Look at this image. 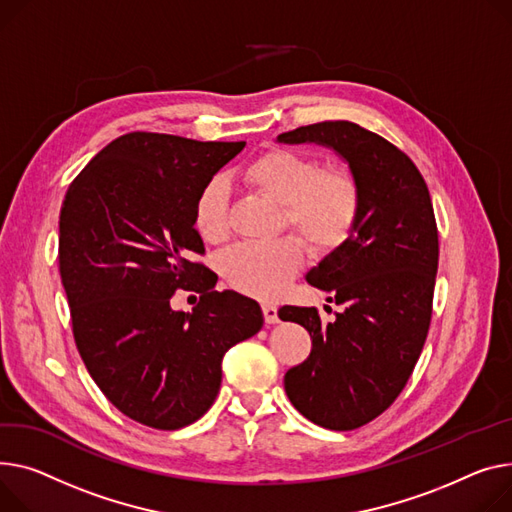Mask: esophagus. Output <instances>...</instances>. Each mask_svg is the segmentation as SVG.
Masks as SVG:
<instances>
[{"label": "esophagus", "mask_w": 512, "mask_h": 512, "mask_svg": "<svg viewBox=\"0 0 512 512\" xmlns=\"http://www.w3.org/2000/svg\"><path fill=\"white\" fill-rule=\"evenodd\" d=\"M263 317H265V323H269V325L278 323V306L265 302L263 304Z\"/></svg>", "instance_id": "1"}]
</instances>
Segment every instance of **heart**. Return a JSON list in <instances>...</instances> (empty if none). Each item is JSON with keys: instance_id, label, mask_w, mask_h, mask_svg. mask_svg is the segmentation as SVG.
I'll list each match as a JSON object with an SVG mask.
<instances>
[{"instance_id": "b5f03b06", "label": "heart", "mask_w": 512, "mask_h": 512, "mask_svg": "<svg viewBox=\"0 0 512 512\" xmlns=\"http://www.w3.org/2000/svg\"><path fill=\"white\" fill-rule=\"evenodd\" d=\"M243 179L257 193L276 201L286 222L319 255L333 253L352 236L362 195L346 166L319 168V160L296 150L274 148L257 156ZM193 226L203 241L222 243L230 230V187L224 177L206 181L193 203ZM304 263L296 236L267 245H238L222 259L226 282L255 298H274L286 290Z\"/></svg>"}]
</instances>
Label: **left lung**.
Returning <instances> with one entry per match:
<instances>
[{
	"label": "left lung",
	"instance_id": "left-lung-1",
	"mask_svg": "<svg viewBox=\"0 0 512 512\" xmlns=\"http://www.w3.org/2000/svg\"><path fill=\"white\" fill-rule=\"evenodd\" d=\"M278 142L333 150L360 185L352 236L306 274L346 311L331 323L315 306H282L278 313L313 339L309 358L286 372L288 399L317 426L354 430L397 399L426 342L438 269L430 193L410 158L356 123L306 125L280 133Z\"/></svg>",
	"mask_w": 512,
	"mask_h": 512
}]
</instances>
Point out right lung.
Wrapping results in <instances>:
<instances>
[{
	"instance_id": "add662e5",
	"label": "right lung",
	"mask_w": 512,
	"mask_h": 512,
	"mask_svg": "<svg viewBox=\"0 0 512 512\" xmlns=\"http://www.w3.org/2000/svg\"><path fill=\"white\" fill-rule=\"evenodd\" d=\"M245 142H195L133 131L102 148L74 179L59 212V274L78 352L127 418L158 430L210 410L222 358L263 327L261 306L195 263L199 189ZM200 292L175 312L179 288Z\"/></svg>"
}]
</instances>
